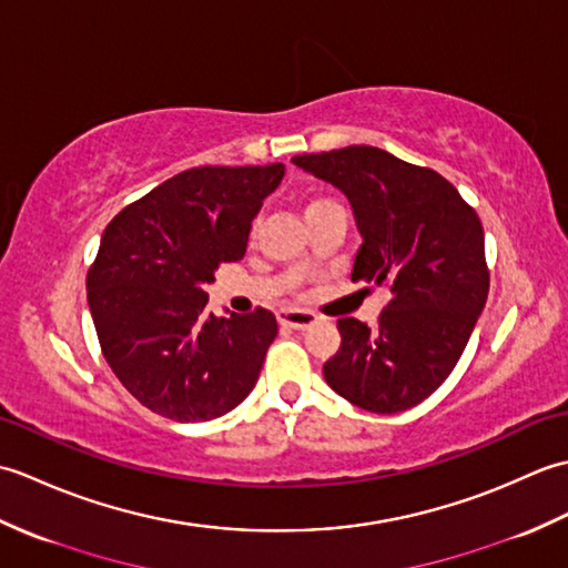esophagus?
<instances>
[{"label":"esophagus","mask_w":568,"mask_h":568,"mask_svg":"<svg viewBox=\"0 0 568 568\" xmlns=\"http://www.w3.org/2000/svg\"><path fill=\"white\" fill-rule=\"evenodd\" d=\"M277 322L283 324V327H293V329H305L310 324L317 322L315 312H307V310H277Z\"/></svg>","instance_id":"34e87169"}]
</instances>
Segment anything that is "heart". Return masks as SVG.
Returning <instances> with one entry per match:
<instances>
[{
    "instance_id": "heart-1",
    "label": "heart",
    "mask_w": 568,
    "mask_h": 568,
    "mask_svg": "<svg viewBox=\"0 0 568 568\" xmlns=\"http://www.w3.org/2000/svg\"><path fill=\"white\" fill-rule=\"evenodd\" d=\"M327 204H334V200H329V197H324V195H317V197H312V200H307V204H305V214H310V212H315V210H320V207H327Z\"/></svg>"
}]
</instances>
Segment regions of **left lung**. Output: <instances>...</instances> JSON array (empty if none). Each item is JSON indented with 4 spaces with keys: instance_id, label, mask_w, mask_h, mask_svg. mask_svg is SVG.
<instances>
[{
    "instance_id": "obj_1",
    "label": "left lung",
    "mask_w": 568,
    "mask_h": 568,
    "mask_svg": "<svg viewBox=\"0 0 568 568\" xmlns=\"http://www.w3.org/2000/svg\"><path fill=\"white\" fill-rule=\"evenodd\" d=\"M295 165L339 187L364 236L352 281L388 287L376 324L342 317V346L324 378L352 405L378 415L419 405L462 358L490 271L476 210L432 168L376 146L303 153Z\"/></svg>"
}]
</instances>
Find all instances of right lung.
Wrapping results in <instances>:
<instances>
[{
	"label": "right lung",
	"instance_id": "add662e5",
	"mask_svg": "<svg viewBox=\"0 0 568 568\" xmlns=\"http://www.w3.org/2000/svg\"><path fill=\"white\" fill-rule=\"evenodd\" d=\"M283 173V163L190 168L106 224L88 303L106 364L151 413L214 419L256 385L275 315H210L204 285L244 258L253 216Z\"/></svg>",
	"mask_w": 568,
	"mask_h": 568
}]
</instances>
